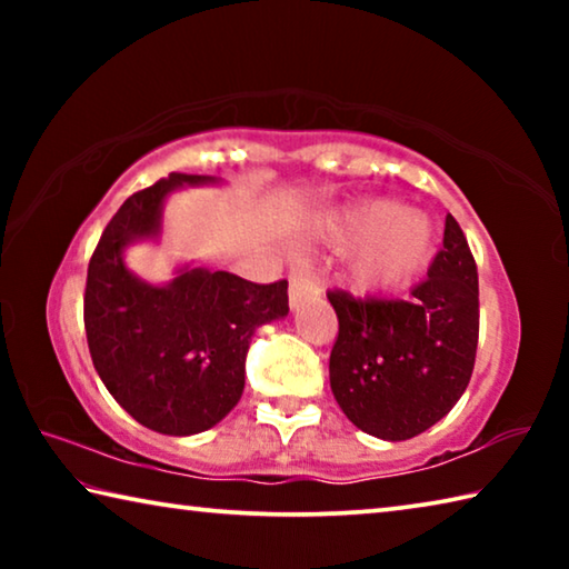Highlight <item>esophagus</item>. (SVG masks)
I'll use <instances>...</instances> for the list:
<instances>
[{"mask_svg":"<svg viewBox=\"0 0 569 569\" xmlns=\"http://www.w3.org/2000/svg\"><path fill=\"white\" fill-rule=\"evenodd\" d=\"M319 293H321L319 281H316V278L308 271H293L291 276H288V301H291L293 308L298 303H303L306 298H313Z\"/></svg>","mask_w":569,"mask_h":569,"instance_id":"34e87169","label":"esophagus"}]
</instances>
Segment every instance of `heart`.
<instances>
[{"instance_id":"1","label":"heart","mask_w":569,"mask_h":569,"mask_svg":"<svg viewBox=\"0 0 569 569\" xmlns=\"http://www.w3.org/2000/svg\"><path fill=\"white\" fill-rule=\"evenodd\" d=\"M353 246L367 243L353 263V283L361 291H389L423 271L435 250V233L421 216L389 200L356 210L343 228Z\"/></svg>"}]
</instances>
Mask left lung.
<instances>
[{
  "label": "left lung",
  "instance_id": "obj_1",
  "mask_svg": "<svg viewBox=\"0 0 569 569\" xmlns=\"http://www.w3.org/2000/svg\"><path fill=\"white\" fill-rule=\"evenodd\" d=\"M429 278L401 298L326 296L339 316L331 391L366 435L401 441L447 417L465 393L477 359L479 281L465 230L447 216L445 248Z\"/></svg>",
  "mask_w": 569,
  "mask_h": 569
}]
</instances>
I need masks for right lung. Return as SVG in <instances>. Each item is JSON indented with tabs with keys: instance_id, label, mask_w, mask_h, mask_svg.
I'll return each mask as SVG.
<instances>
[{
	"instance_id": "obj_1",
	"label": "right lung",
	"mask_w": 569,
	"mask_h": 569,
	"mask_svg": "<svg viewBox=\"0 0 569 569\" xmlns=\"http://www.w3.org/2000/svg\"><path fill=\"white\" fill-rule=\"evenodd\" d=\"M172 176L132 192L102 230L88 266L84 333L94 371L142 427L170 437L206 431L236 407L246 383L248 341L261 323L288 313V281L253 283L226 271H182L148 286L122 263V248L160 230Z\"/></svg>"
}]
</instances>
